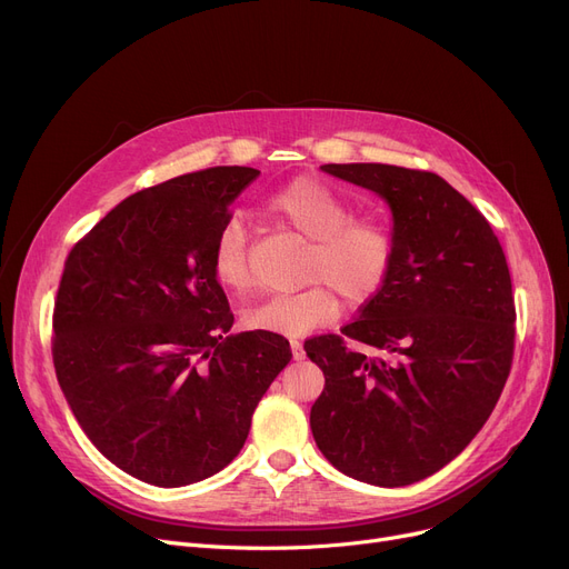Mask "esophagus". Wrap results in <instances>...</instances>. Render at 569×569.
Instances as JSON below:
<instances>
[{
  "label": "esophagus",
  "mask_w": 569,
  "mask_h": 569,
  "mask_svg": "<svg viewBox=\"0 0 569 569\" xmlns=\"http://www.w3.org/2000/svg\"><path fill=\"white\" fill-rule=\"evenodd\" d=\"M290 350H292V360H295V362L305 360V348H302L300 341H290Z\"/></svg>",
  "instance_id": "obj_1"
}]
</instances>
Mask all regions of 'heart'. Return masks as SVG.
<instances>
[{
  "label": "heart",
  "mask_w": 569,
  "mask_h": 569,
  "mask_svg": "<svg viewBox=\"0 0 569 569\" xmlns=\"http://www.w3.org/2000/svg\"><path fill=\"white\" fill-rule=\"evenodd\" d=\"M264 212L311 242L305 281L316 283L251 305L244 311L249 330L307 337L339 313V300L328 284L348 305L360 307L373 300L392 272L397 242L390 226L373 217L352 219L348 198L318 177L290 179L264 200ZM212 274L230 292H247L253 286L249 237L239 217H230L214 239Z\"/></svg>",
  "instance_id": "obj_1"
}]
</instances>
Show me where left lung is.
<instances>
[{"label": "left lung", "instance_id": "8db88e82", "mask_svg": "<svg viewBox=\"0 0 569 569\" xmlns=\"http://www.w3.org/2000/svg\"><path fill=\"white\" fill-rule=\"evenodd\" d=\"M320 170L387 202L397 258L343 337L305 341L325 373L311 431L343 475L406 487L459 457L498 403L515 352L510 269L489 221L436 172L387 163Z\"/></svg>", "mask_w": 569, "mask_h": 569}]
</instances>
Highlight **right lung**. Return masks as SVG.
Instances as JSON below:
<instances>
[{
  "label": "right lung",
  "instance_id": "1",
  "mask_svg": "<svg viewBox=\"0 0 569 569\" xmlns=\"http://www.w3.org/2000/svg\"><path fill=\"white\" fill-rule=\"evenodd\" d=\"M258 174L217 166L142 189L64 262L59 387L97 450L140 482L172 489L223 470L292 357L281 335H228L234 318L212 274L230 204Z\"/></svg>",
  "mask_w": 569,
  "mask_h": 569
}]
</instances>
